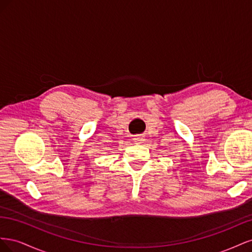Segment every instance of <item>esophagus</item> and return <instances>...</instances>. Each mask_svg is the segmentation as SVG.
<instances>
[{
  "mask_svg": "<svg viewBox=\"0 0 252 252\" xmlns=\"http://www.w3.org/2000/svg\"><path fill=\"white\" fill-rule=\"evenodd\" d=\"M144 140H145V139L143 138V136H141V135H138V136H135V138H134V141H135L136 143H143Z\"/></svg>",
  "mask_w": 252,
  "mask_h": 252,
  "instance_id": "34e87169",
  "label": "esophagus"
}]
</instances>
